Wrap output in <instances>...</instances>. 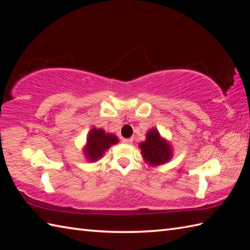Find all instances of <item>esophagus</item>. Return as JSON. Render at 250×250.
<instances>
[{"label":"esophagus","mask_w":250,"mask_h":250,"mask_svg":"<svg viewBox=\"0 0 250 250\" xmlns=\"http://www.w3.org/2000/svg\"><path fill=\"white\" fill-rule=\"evenodd\" d=\"M133 142V138H124L123 139V143L125 144H131Z\"/></svg>","instance_id":"34e87169"}]
</instances>
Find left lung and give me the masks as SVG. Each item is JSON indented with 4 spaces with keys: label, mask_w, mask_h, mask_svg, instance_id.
Listing matches in <instances>:
<instances>
[{
    "label": "left lung",
    "mask_w": 250,
    "mask_h": 250,
    "mask_svg": "<svg viewBox=\"0 0 250 250\" xmlns=\"http://www.w3.org/2000/svg\"><path fill=\"white\" fill-rule=\"evenodd\" d=\"M142 155L151 166L167 163L172 158V150L169 143L162 138L159 131L151 129L146 135V141L139 144Z\"/></svg>",
    "instance_id": "obj_1"
}]
</instances>
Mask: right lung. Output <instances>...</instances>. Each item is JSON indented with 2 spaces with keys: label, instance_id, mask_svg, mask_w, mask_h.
Here are the masks:
<instances>
[{
  "label": "right lung",
  "instance_id": "right-lung-1",
  "mask_svg": "<svg viewBox=\"0 0 250 250\" xmlns=\"http://www.w3.org/2000/svg\"><path fill=\"white\" fill-rule=\"evenodd\" d=\"M118 143V138L114 134H108L103 129H91L87 136L84 153L89 162H96L101 159L108 148Z\"/></svg>",
  "mask_w": 250,
  "mask_h": 250
}]
</instances>
